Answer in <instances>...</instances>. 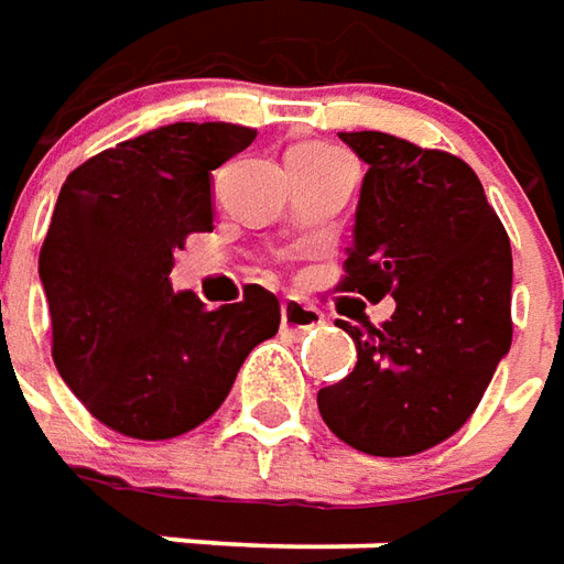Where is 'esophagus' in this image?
I'll return each mask as SVG.
<instances>
[{"mask_svg": "<svg viewBox=\"0 0 564 564\" xmlns=\"http://www.w3.org/2000/svg\"><path fill=\"white\" fill-rule=\"evenodd\" d=\"M323 323V314L317 308H311L305 302H299V299H286L281 305V326L283 333H290V336H305L311 329H317Z\"/></svg>", "mask_w": 564, "mask_h": 564, "instance_id": "esophagus-1", "label": "esophagus"}]
</instances>
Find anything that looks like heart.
Masks as SVG:
<instances>
[{
	"label": "heart",
	"instance_id": "heart-1",
	"mask_svg": "<svg viewBox=\"0 0 564 564\" xmlns=\"http://www.w3.org/2000/svg\"><path fill=\"white\" fill-rule=\"evenodd\" d=\"M299 149H311V152H329V149H323V145H299Z\"/></svg>",
	"mask_w": 564,
	"mask_h": 564
}]
</instances>
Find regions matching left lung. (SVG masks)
I'll return each instance as SVG.
<instances>
[{"label": "left lung", "instance_id": "1", "mask_svg": "<svg viewBox=\"0 0 564 564\" xmlns=\"http://www.w3.org/2000/svg\"><path fill=\"white\" fill-rule=\"evenodd\" d=\"M338 137L369 167L341 290L397 311L381 329L338 321L357 366L317 409L348 446L403 458L458 431L507 357L513 253L470 164L381 131Z\"/></svg>", "mask_w": 564, "mask_h": 564}]
</instances>
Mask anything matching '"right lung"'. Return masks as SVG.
<instances>
[{"label": "right lung", "instance_id": "obj_1", "mask_svg": "<svg viewBox=\"0 0 564 564\" xmlns=\"http://www.w3.org/2000/svg\"><path fill=\"white\" fill-rule=\"evenodd\" d=\"M256 140L226 121H176L106 149L66 176L39 253L54 366L88 412L133 440L207 421L247 354L278 333L281 305L250 283L204 308L173 293V253L214 228V173Z\"/></svg>", "mask_w": 564, "mask_h": 564}]
</instances>
